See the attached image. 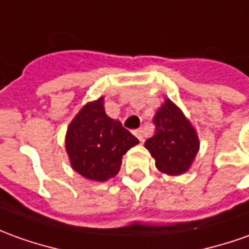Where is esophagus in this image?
<instances>
[{
  "instance_id": "obj_1",
  "label": "esophagus",
  "mask_w": 249,
  "mask_h": 249,
  "mask_svg": "<svg viewBox=\"0 0 249 249\" xmlns=\"http://www.w3.org/2000/svg\"><path fill=\"white\" fill-rule=\"evenodd\" d=\"M134 134H135V137L140 140V141L143 142V131H142V130H135Z\"/></svg>"
}]
</instances>
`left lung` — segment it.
Wrapping results in <instances>:
<instances>
[{
	"mask_svg": "<svg viewBox=\"0 0 249 249\" xmlns=\"http://www.w3.org/2000/svg\"><path fill=\"white\" fill-rule=\"evenodd\" d=\"M156 134L145 147L156 168L169 176H180L191 168L199 152V137L193 123L171 99H165L154 116Z\"/></svg>",
	"mask_w": 249,
	"mask_h": 249,
	"instance_id": "left-lung-1",
	"label": "left lung"
}]
</instances>
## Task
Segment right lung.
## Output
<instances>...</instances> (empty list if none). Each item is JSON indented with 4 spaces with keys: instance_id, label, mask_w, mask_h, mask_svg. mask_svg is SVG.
Instances as JSON below:
<instances>
[{
    "instance_id": "1",
    "label": "right lung",
    "mask_w": 249,
    "mask_h": 249,
    "mask_svg": "<svg viewBox=\"0 0 249 249\" xmlns=\"http://www.w3.org/2000/svg\"><path fill=\"white\" fill-rule=\"evenodd\" d=\"M140 141L104 109V96L88 102L70 122L65 147L71 168L82 178L107 181L115 178L122 159Z\"/></svg>"
}]
</instances>
